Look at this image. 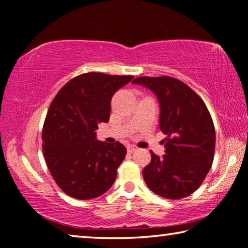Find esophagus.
Listing matches in <instances>:
<instances>
[{
	"mask_svg": "<svg viewBox=\"0 0 248 248\" xmlns=\"http://www.w3.org/2000/svg\"><path fill=\"white\" fill-rule=\"evenodd\" d=\"M138 150V148L136 145H129L128 148H127V151L129 153H133V152H136V151Z\"/></svg>",
	"mask_w": 248,
	"mask_h": 248,
	"instance_id": "esophagus-1",
	"label": "esophagus"
}]
</instances>
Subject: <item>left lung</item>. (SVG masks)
Here are the masks:
<instances>
[{
	"label": "left lung",
	"instance_id": "8db88e82",
	"mask_svg": "<svg viewBox=\"0 0 248 248\" xmlns=\"http://www.w3.org/2000/svg\"><path fill=\"white\" fill-rule=\"evenodd\" d=\"M156 95L161 114L159 129L166 134L163 157L151 151L143 178L155 194L167 199L189 196L211 169L216 130L200 96L184 82L170 77H141L132 81Z\"/></svg>",
	"mask_w": 248,
	"mask_h": 248
}]
</instances>
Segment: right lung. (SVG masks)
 Instances as JSON below:
<instances>
[{"label": "right lung", "mask_w": 248, "mask_h": 248, "mask_svg": "<svg viewBox=\"0 0 248 248\" xmlns=\"http://www.w3.org/2000/svg\"><path fill=\"white\" fill-rule=\"evenodd\" d=\"M132 75L90 72L58 92L43 128V151L50 174L75 199L97 198L112 186L127 154L120 142L96 139L98 124L108 123L111 98Z\"/></svg>", "instance_id": "add662e5"}]
</instances>
